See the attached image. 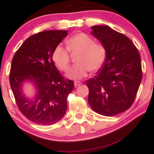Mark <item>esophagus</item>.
Segmentation results:
<instances>
[{
	"label": "esophagus",
	"instance_id": "1",
	"mask_svg": "<svg viewBox=\"0 0 154 154\" xmlns=\"http://www.w3.org/2000/svg\"><path fill=\"white\" fill-rule=\"evenodd\" d=\"M80 84H81V82H79V81H75V82H74V85H75V87L79 86Z\"/></svg>",
	"mask_w": 154,
	"mask_h": 154
}]
</instances>
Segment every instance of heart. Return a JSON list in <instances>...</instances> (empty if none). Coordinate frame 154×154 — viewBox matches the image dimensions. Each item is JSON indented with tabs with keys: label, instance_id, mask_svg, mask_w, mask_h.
Here are the masks:
<instances>
[{
	"label": "heart",
	"instance_id": "heart-1",
	"mask_svg": "<svg viewBox=\"0 0 154 154\" xmlns=\"http://www.w3.org/2000/svg\"><path fill=\"white\" fill-rule=\"evenodd\" d=\"M65 48L58 44L52 52V60L59 70L66 71L70 63V53L77 54L75 58L76 65L73 66L66 73L71 79H82L87 76L88 71L99 70L106 59L107 50L101 43L95 42L93 38L84 33L73 35L67 41Z\"/></svg>",
	"mask_w": 154,
	"mask_h": 154
}]
</instances>
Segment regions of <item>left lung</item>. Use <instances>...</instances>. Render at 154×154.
<instances>
[{
	"label": "left lung",
	"mask_w": 154,
	"mask_h": 154,
	"mask_svg": "<svg viewBox=\"0 0 154 154\" xmlns=\"http://www.w3.org/2000/svg\"><path fill=\"white\" fill-rule=\"evenodd\" d=\"M91 34L107 50L106 59L94 78L86 82L92 109L113 116L129 109L143 78L140 55L132 41L107 26L91 27Z\"/></svg>",
	"instance_id": "8db88e82"
}]
</instances>
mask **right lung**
Listing matches in <instances>:
<instances>
[{
  "label": "right lung",
  "mask_w": 154,
  "mask_h": 154,
  "mask_svg": "<svg viewBox=\"0 0 154 154\" xmlns=\"http://www.w3.org/2000/svg\"><path fill=\"white\" fill-rule=\"evenodd\" d=\"M68 34L66 30H47L29 36L16 52L11 61L10 83L20 111L37 125H50L62 119L67 97L74 82L65 79L52 60L54 48ZM30 82L36 88L33 100L27 99L22 87Z\"/></svg>",
  "instance_id": "right-lung-1"
}]
</instances>
